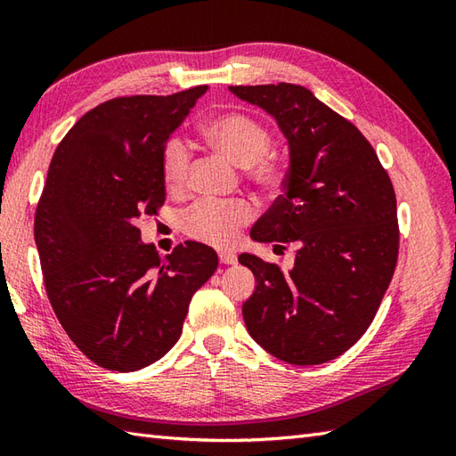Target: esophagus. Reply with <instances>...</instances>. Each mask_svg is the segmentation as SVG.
<instances>
[{
    "label": "esophagus",
    "instance_id": "esophagus-1",
    "mask_svg": "<svg viewBox=\"0 0 456 456\" xmlns=\"http://www.w3.org/2000/svg\"><path fill=\"white\" fill-rule=\"evenodd\" d=\"M219 260H221L223 265H235L237 263V255L235 253H229V250H221Z\"/></svg>",
    "mask_w": 456,
    "mask_h": 456
}]
</instances>
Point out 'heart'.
I'll return each mask as SVG.
<instances>
[{
    "label": "heart",
    "mask_w": 456,
    "mask_h": 456,
    "mask_svg": "<svg viewBox=\"0 0 456 456\" xmlns=\"http://www.w3.org/2000/svg\"><path fill=\"white\" fill-rule=\"evenodd\" d=\"M201 134L213 151L243 167L258 186L276 188L284 180V164L268 152L270 133L263 123L243 113H225L201 125ZM190 149L182 139H170L162 152V176L168 190L180 191L188 182ZM255 209L245 200H206L183 216L182 227L191 239L216 247L233 245L239 231L253 219Z\"/></svg>",
    "instance_id": "b5f03b06"
}]
</instances>
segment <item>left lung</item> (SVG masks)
<instances>
[{
    "label": "left lung",
    "mask_w": 456,
    "mask_h": 456,
    "mask_svg": "<svg viewBox=\"0 0 456 456\" xmlns=\"http://www.w3.org/2000/svg\"><path fill=\"white\" fill-rule=\"evenodd\" d=\"M229 92L266 111L288 144L284 193L250 237L297 248L288 273L239 255L256 280L245 325L288 364L333 361L364 335L394 276L400 233L392 182L364 134L304 86Z\"/></svg>",
    "instance_id": "1"
}]
</instances>
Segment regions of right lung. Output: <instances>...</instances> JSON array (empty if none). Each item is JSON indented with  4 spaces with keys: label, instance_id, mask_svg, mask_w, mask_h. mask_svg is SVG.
<instances>
[{
    "label": "right lung",
    "instance_id": "1",
    "mask_svg": "<svg viewBox=\"0 0 456 456\" xmlns=\"http://www.w3.org/2000/svg\"><path fill=\"white\" fill-rule=\"evenodd\" d=\"M208 92L131 95L88 111L56 147L35 216L51 305L103 368L133 372L167 354L217 253L188 240L160 256L137 219L164 203L162 152Z\"/></svg>",
    "mask_w": 456,
    "mask_h": 456
}]
</instances>
